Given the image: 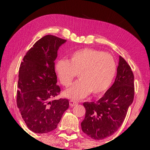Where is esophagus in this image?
<instances>
[{"label":"esophagus","instance_id":"34e87169","mask_svg":"<svg viewBox=\"0 0 150 150\" xmlns=\"http://www.w3.org/2000/svg\"><path fill=\"white\" fill-rule=\"evenodd\" d=\"M76 105H77V103H76L75 101H73V100H70L69 101V105H70L71 107H73V106H75Z\"/></svg>","mask_w":150,"mask_h":150}]
</instances>
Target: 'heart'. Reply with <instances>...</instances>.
Wrapping results in <instances>:
<instances>
[{
  "mask_svg": "<svg viewBox=\"0 0 150 150\" xmlns=\"http://www.w3.org/2000/svg\"><path fill=\"white\" fill-rule=\"evenodd\" d=\"M55 70L60 83L68 87L76 76L79 79L65 91L64 95L74 100L103 94L110 87L116 71L115 60L110 54L91 48L75 51L69 60L55 63Z\"/></svg>",
  "mask_w": 150,
  "mask_h": 150,
  "instance_id": "b5f03b06",
  "label": "heart"
}]
</instances>
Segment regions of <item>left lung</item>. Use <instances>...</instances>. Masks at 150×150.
Here are the masks:
<instances>
[{
    "mask_svg": "<svg viewBox=\"0 0 150 150\" xmlns=\"http://www.w3.org/2000/svg\"><path fill=\"white\" fill-rule=\"evenodd\" d=\"M134 74L127 62L119 56L117 74L113 85L96 102H85V119L81 122L83 132L94 139L112 135L122 124L134 100Z\"/></svg>",
    "mask_w": 150,
    "mask_h": 150,
    "instance_id": "1",
    "label": "left lung"
}]
</instances>
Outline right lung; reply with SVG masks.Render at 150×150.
Instances as JSON below:
<instances>
[{"label":"right lung","mask_w":150,"mask_h":150,"mask_svg":"<svg viewBox=\"0 0 150 150\" xmlns=\"http://www.w3.org/2000/svg\"><path fill=\"white\" fill-rule=\"evenodd\" d=\"M66 41L45 35L28 51L20 64L17 106L28 128L35 133L55 130L69 108L66 98L52 100L61 91L56 85L54 62L59 47Z\"/></svg>","instance_id":"1"}]
</instances>
